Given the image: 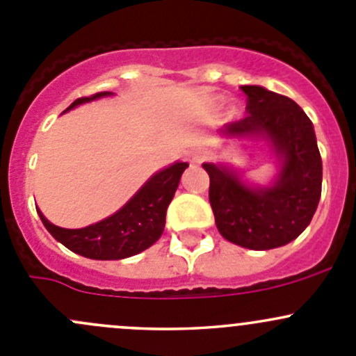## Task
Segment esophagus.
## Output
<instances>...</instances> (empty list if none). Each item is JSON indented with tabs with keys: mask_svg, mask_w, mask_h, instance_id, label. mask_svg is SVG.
<instances>
[{
	"mask_svg": "<svg viewBox=\"0 0 356 356\" xmlns=\"http://www.w3.org/2000/svg\"><path fill=\"white\" fill-rule=\"evenodd\" d=\"M204 158H207V155H204L203 149H200V148L191 149V152L188 153V161H189V163H191V165H200L201 161L204 160Z\"/></svg>",
	"mask_w": 356,
	"mask_h": 356,
	"instance_id": "34e87169",
	"label": "esophagus"
}]
</instances>
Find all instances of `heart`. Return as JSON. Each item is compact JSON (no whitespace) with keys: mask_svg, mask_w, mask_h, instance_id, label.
Masks as SVG:
<instances>
[{"mask_svg":"<svg viewBox=\"0 0 356 356\" xmlns=\"http://www.w3.org/2000/svg\"><path fill=\"white\" fill-rule=\"evenodd\" d=\"M224 96H215V98H213V103H217V105H220V103H224ZM236 111H238V110H236L234 108V106H232V108L231 110H229V113H231V115H236Z\"/></svg>","mask_w":356,"mask_h":356,"instance_id":"obj_1","label":"heart"}]
</instances>
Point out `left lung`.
<instances>
[{
    "label": "left lung",
    "mask_w": 356,
    "mask_h": 356,
    "mask_svg": "<svg viewBox=\"0 0 356 356\" xmlns=\"http://www.w3.org/2000/svg\"><path fill=\"white\" fill-rule=\"evenodd\" d=\"M248 117L224 125L222 139H261L277 163L270 184H250L229 163H203L218 232L248 250H272L296 239L310 224L322 193V158L314 124L286 96L241 86Z\"/></svg>",
    "instance_id": "left-lung-1"
}]
</instances>
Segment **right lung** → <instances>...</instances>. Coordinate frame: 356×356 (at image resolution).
<instances>
[{
	"label": "right lung",
	"instance_id": "1",
	"mask_svg": "<svg viewBox=\"0 0 356 356\" xmlns=\"http://www.w3.org/2000/svg\"><path fill=\"white\" fill-rule=\"evenodd\" d=\"M106 96H113V92H96L89 98H79L65 111ZM188 167L186 161H175L158 170L120 210L88 227L63 229L51 224L39 208L38 213L49 234L81 257L91 260H122L134 257L155 245L163 234L165 213L177 191L182 172Z\"/></svg>",
	"mask_w": 356,
	"mask_h": 356
}]
</instances>
